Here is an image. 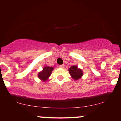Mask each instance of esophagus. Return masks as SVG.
I'll list each match as a JSON object with an SVG mask.
<instances>
[{
  "mask_svg": "<svg viewBox=\"0 0 121 121\" xmlns=\"http://www.w3.org/2000/svg\"><path fill=\"white\" fill-rule=\"evenodd\" d=\"M59 67L60 68H61V69H64V67H65V65H59Z\"/></svg>",
  "mask_w": 121,
  "mask_h": 121,
  "instance_id": "esophagus-1",
  "label": "esophagus"
}]
</instances>
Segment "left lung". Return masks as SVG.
Wrapping results in <instances>:
<instances>
[{"mask_svg":"<svg viewBox=\"0 0 121 121\" xmlns=\"http://www.w3.org/2000/svg\"><path fill=\"white\" fill-rule=\"evenodd\" d=\"M69 71L71 76L74 80H78L81 78L83 75V71L78 68L76 65L72 66L69 69Z\"/></svg>","mask_w":121,"mask_h":121,"instance_id":"1","label":"left lung"}]
</instances>
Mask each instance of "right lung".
I'll return each mask as SVG.
<instances>
[{
  "label": "right lung",
  "instance_id": "1",
  "mask_svg": "<svg viewBox=\"0 0 121 121\" xmlns=\"http://www.w3.org/2000/svg\"><path fill=\"white\" fill-rule=\"evenodd\" d=\"M54 67H50L49 66H45L43 67V70L39 72L38 74V77L42 81H46L49 79V77L51 75V72L54 70Z\"/></svg>",
  "mask_w": 121,
  "mask_h": 121
}]
</instances>
